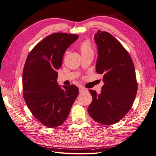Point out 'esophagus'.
<instances>
[{"label": "esophagus", "mask_w": 156, "mask_h": 156, "mask_svg": "<svg viewBox=\"0 0 156 156\" xmlns=\"http://www.w3.org/2000/svg\"><path fill=\"white\" fill-rule=\"evenodd\" d=\"M79 92H87V89L85 88L84 87H79Z\"/></svg>", "instance_id": "34e87169"}]
</instances>
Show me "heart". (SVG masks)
Returning a JSON list of instances; mask_svg holds the SVG:
<instances>
[{
  "label": "heart",
  "mask_w": 156,
  "mask_h": 156,
  "mask_svg": "<svg viewBox=\"0 0 156 156\" xmlns=\"http://www.w3.org/2000/svg\"><path fill=\"white\" fill-rule=\"evenodd\" d=\"M79 49L82 55L88 53H93L92 45L91 42L88 40H85L82 41L79 45Z\"/></svg>",
  "instance_id": "1"
}]
</instances>
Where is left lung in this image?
Here are the masks:
<instances>
[{
  "instance_id": "obj_1",
  "label": "left lung",
  "mask_w": 156,
  "mask_h": 156,
  "mask_svg": "<svg viewBox=\"0 0 156 156\" xmlns=\"http://www.w3.org/2000/svg\"><path fill=\"white\" fill-rule=\"evenodd\" d=\"M96 72L103 74L100 94L89 90L92 102L88 108L93 120L103 125L114 124L131 108L137 92L135 69L129 53L115 37L98 30Z\"/></svg>"
}]
</instances>
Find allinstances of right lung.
Returning a JSON list of instances; mask_svg holds the SVG:
<instances>
[{"label": "right lung", "instance_id": "1", "mask_svg": "<svg viewBox=\"0 0 156 156\" xmlns=\"http://www.w3.org/2000/svg\"><path fill=\"white\" fill-rule=\"evenodd\" d=\"M78 35L54 33L37 44L28 55L23 72V96L36 119L48 127L62 125L79 94L75 85H58L57 71L63 55Z\"/></svg>", "mask_w": 156, "mask_h": 156}]
</instances>
